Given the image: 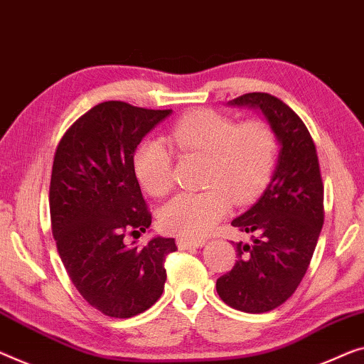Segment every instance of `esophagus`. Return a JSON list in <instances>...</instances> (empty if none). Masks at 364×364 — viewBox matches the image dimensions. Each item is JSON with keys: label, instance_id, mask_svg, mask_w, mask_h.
<instances>
[{"label": "esophagus", "instance_id": "1", "mask_svg": "<svg viewBox=\"0 0 364 364\" xmlns=\"http://www.w3.org/2000/svg\"><path fill=\"white\" fill-rule=\"evenodd\" d=\"M205 243L204 238H196V240H189V238H178L176 245L180 250H188V248H199Z\"/></svg>", "mask_w": 364, "mask_h": 364}]
</instances>
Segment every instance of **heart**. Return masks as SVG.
Segmentation results:
<instances>
[{
	"label": "heart",
	"instance_id": "heart-1",
	"mask_svg": "<svg viewBox=\"0 0 364 364\" xmlns=\"http://www.w3.org/2000/svg\"><path fill=\"white\" fill-rule=\"evenodd\" d=\"M168 144L181 154L204 156L198 193H181L161 208L160 224L184 238H200L229 209L243 204L268 183L278 159V135L264 119L238 122L227 114L196 109L173 124ZM134 170L151 196L171 188L173 156L160 140H147L135 151Z\"/></svg>",
	"mask_w": 364,
	"mask_h": 364
}]
</instances>
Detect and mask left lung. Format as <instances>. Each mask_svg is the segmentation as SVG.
Listing matches in <instances>:
<instances>
[{"instance_id":"8db88e82","label":"left lung","mask_w":364,"mask_h":364,"mask_svg":"<svg viewBox=\"0 0 364 364\" xmlns=\"http://www.w3.org/2000/svg\"><path fill=\"white\" fill-rule=\"evenodd\" d=\"M230 105L262 109L281 144L262 198L232 220L252 235V243H235L238 259L215 283L227 306L262 314L289 299L311 264L323 225V183L316 144L286 102L268 93H247Z\"/></svg>"}]
</instances>
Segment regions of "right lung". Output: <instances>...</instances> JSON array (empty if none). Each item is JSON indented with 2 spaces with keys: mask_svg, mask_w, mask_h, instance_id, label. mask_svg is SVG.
Returning a JSON list of instances; mask_svg holds the SVG:
<instances>
[{
  "mask_svg": "<svg viewBox=\"0 0 364 364\" xmlns=\"http://www.w3.org/2000/svg\"><path fill=\"white\" fill-rule=\"evenodd\" d=\"M170 114L105 101L68 127L53 156L48 204L57 252L81 297L107 317L129 318L154 306L165 287L166 255L178 250L173 238L126 242L151 224L135 150Z\"/></svg>",
  "mask_w": 364,
  "mask_h": 364,
  "instance_id": "obj_1",
  "label": "right lung"
}]
</instances>
